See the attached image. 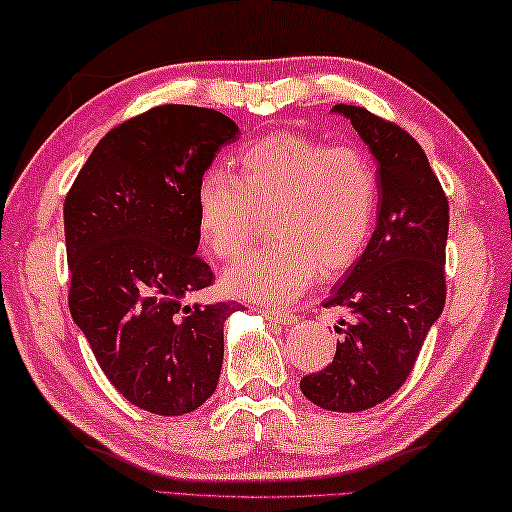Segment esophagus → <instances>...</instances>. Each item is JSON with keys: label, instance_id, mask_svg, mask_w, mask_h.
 Here are the masks:
<instances>
[{"label": "esophagus", "instance_id": "1", "mask_svg": "<svg viewBox=\"0 0 512 512\" xmlns=\"http://www.w3.org/2000/svg\"><path fill=\"white\" fill-rule=\"evenodd\" d=\"M261 315L267 321H274V324H283V326H292L294 319H297L292 312H283V310H274V308H263Z\"/></svg>", "mask_w": 512, "mask_h": 512}]
</instances>
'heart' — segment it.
Masks as SVG:
<instances>
[{"mask_svg":"<svg viewBox=\"0 0 512 512\" xmlns=\"http://www.w3.org/2000/svg\"><path fill=\"white\" fill-rule=\"evenodd\" d=\"M240 173L211 168L197 184V229L218 258H233L272 215L276 238L227 267L233 297L285 303L337 276L369 245L378 213V175L357 148L279 132L240 152Z\"/></svg>","mask_w":512,"mask_h":512,"instance_id":"obj_1","label":"heart"}]
</instances>
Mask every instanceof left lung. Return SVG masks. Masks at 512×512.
Here are the masks:
<instances>
[{
	"label": "left lung",
	"mask_w": 512,
	"mask_h": 512,
	"mask_svg": "<svg viewBox=\"0 0 512 512\" xmlns=\"http://www.w3.org/2000/svg\"><path fill=\"white\" fill-rule=\"evenodd\" d=\"M378 164V222L364 254L326 306L353 312L335 326L337 353L301 391L328 411H364L409 378L425 337L445 306V242L450 206L418 141L364 107L335 105Z\"/></svg>",
	"instance_id": "obj_1"
}]
</instances>
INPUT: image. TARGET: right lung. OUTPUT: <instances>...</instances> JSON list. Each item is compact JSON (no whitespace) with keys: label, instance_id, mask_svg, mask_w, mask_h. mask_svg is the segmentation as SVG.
<instances>
[{"label":"right lung","instance_id":"obj_1","mask_svg":"<svg viewBox=\"0 0 512 512\" xmlns=\"http://www.w3.org/2000/svg\"><path fill=\"white\" fill-rule=\"evenodd\" d=\"M238 134L209 107H155L98 141L65 200L71 317L114 389L150 414H191L218 387L240 306L195 301L215 279L195 256L197 184Z\"/></svg>","mask_w":512,"mask_h":512}]
</instances>
